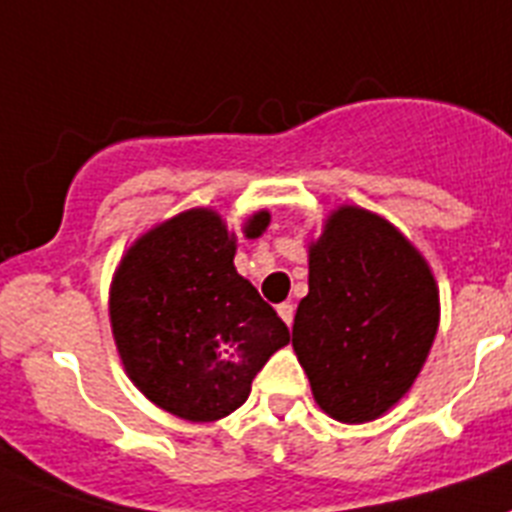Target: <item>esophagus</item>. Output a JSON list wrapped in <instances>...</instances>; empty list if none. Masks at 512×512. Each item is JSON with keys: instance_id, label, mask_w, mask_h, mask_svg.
<instances>
[{"instance_id": "1", "label": "esophagus", "mask_w": 512, "mask_h": 512, "mask_svg": "<svg viewBox=\"0 0 512 512\" xmlns=\"http://www.w3.org/2000/svg\"><path fill=\"white\" fill-rule=\"evenodd\" d=\"M278 315H281V320L291 328V322H294V304H291V302L278 304Z\"/></svg>"}]
</instances>
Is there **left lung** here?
<instances>
[{
    "label": "left lung",
    "instance_id": "left-lung-1",
    "mask_svg": "<svg viewBox=\"0 0 512 512\" xmlns=\"http://www.w3.org/2000/svg\"><path fill=\"white\" fill-rule=\"evenodd\" d=\"M437 320L422 255L375 213L336 210L309 247L291 338L320 409L349 424L385 414L419 375Z\"/></svg>",
    "mask_w": 512,
    "mask_h": 512
}]
</instances>
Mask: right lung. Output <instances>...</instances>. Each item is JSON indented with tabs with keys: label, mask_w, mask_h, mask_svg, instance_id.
<instances>
[{
	"label": "right lung",
	"mask_w": 512,
	"mask_h": 512,
	"mask_svg": "<svg viewBox=\"0 0 512 512\" xmlns=\"http://www.w3.org/2000/svg\"><path fill=\"white\" fill-rule=\"evenodd\" d=\"M268 213L244 226L260 236ZM234 236L213 210H187L137 239L111 286L124 369L150 401L187 422H216L289 343L276 309L234 268Z\"/></svg>",
	"instance_id": "1"
}]
</instances>
